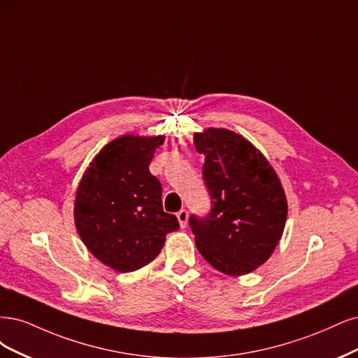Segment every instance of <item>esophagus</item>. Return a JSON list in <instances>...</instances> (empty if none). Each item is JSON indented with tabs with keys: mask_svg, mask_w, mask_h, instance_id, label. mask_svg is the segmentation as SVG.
I'll use <instances>...</instances> for the list:
<instances>
[{
	"mask_svg": "<svg viewBox=\"0 0 358 358\" xmlns=\"http://www.w3.org/2000/svg\"><path fill=\"white\" fill-rule=\"evenodd\" d=\"M177 218H178V223H180V226H181V227H186L187 220H189V214H187V211H186V210H180V211L177 213Z\"/></svg>",
	"mask_w": 358,
	"mask_h": 358,
	"instance_id": "34e87169",
	"label": "esophagus"
}]
</instances>
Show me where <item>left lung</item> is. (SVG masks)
Returning a JSON list of instances; mask_svg holds the SVG:
<instances>
[{
	"label": "left lung",
	"instance_id": "8db88e82",
	"mask_svg": "<svg viewBox=\"0 0 358 358\" xmlns=\"http://www.w3.org/2000/svg\"><path fill=\"white\" fill-rule=\"evenodd\" d=\"M193 141L205 156L202 177L211 196V211L189 218L196 248L226 275L255 271L271 257L285 226L281 182L259 150L232 131L210 128Z\"/></svg>",
	"mask_w": 358,
	"mask_h": 358
}]
</instances>
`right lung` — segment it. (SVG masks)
Here are the masks:
<instances>
[{
	"mask_svg": "<svg viewBox=\"0 0 358 358\" xmlns=\"http://www.w3.org/2000/svg\"><path fill=\"white\" fill-rule=\"evenodd\" d=\"M164 136L124 135L103 147L78 184L74 218L85 245L117 272L156 259L165 236L178 230L162 206V184L148 165Z\"/></svg>",
	"mask_w": 358,
	"mask_h": 358,
	"instance_id": "add662e5",
	"label": "right lung"
}]
</instances>
